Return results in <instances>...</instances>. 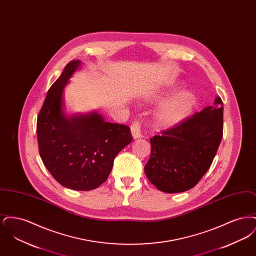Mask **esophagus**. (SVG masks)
Wrapping results in <instances>:
<instances>
[{
	"mask_svg": "<svg viewBox=\"0 0 256 256\" xmlns=\"http://www.w3.org/2000/svg\"><path fill=\"white\" fill-rule=\"evenodd\" d=\"M130 132H132V134L134 139H137V138L142 137V134H141V124L139 122V121L135 120V121L132 124V126H130Z\"/></svg>",
	"mask_w": 256,
	"mask_h": 256,
	"instance_id": "1",
	"label": "esophagus"
}]
</instances>
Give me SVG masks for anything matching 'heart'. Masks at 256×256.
I'll return each instance as SVG.
<instances>
[{"label": "heart", "instance_id": "heart-1", "mask_svg": "<svg viewBox=\"0 0 256 256\" xmlns=\"http://www.w3.org/2000/svg\"><path fill=\"white\" fill-rule=\"evenodd\" d=\"M195 95L188 90L180 91L169 98L159 106L156 114V124L162 128H170L182 122L195 106Z\"/></svg>", "mask_w": 256, "mask_h": 256}]
</instances>
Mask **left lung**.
<instances>
[{
  "label": "left lung",
  "instance_id": "obj_1",
  "mask_svg": "<svg viewBox=\"0 0 256 256\" xmlns=\"http://www.w3.org/2000/svg\"><path fill=\"white\" fill-rule=\"evenodd\" d=\"M224 106H207L150 138L148 180L158 190L180 193L196 186L210 168L222 138Z\"/></svg>",
  "mask_w": 256,
  "mask_h": 256
}]
</instances>
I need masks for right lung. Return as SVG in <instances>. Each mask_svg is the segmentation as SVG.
Returning <instances> with one entry per match:
<instances>
[{
  "mask_svg": "<svg viewBox=\"0 0 256 256\" xmlns=\"http://www.w3.org/2000/svg\"><path fill=\"white\" fill-rule=\"evenodd\" d=\"M80 64L70 61L50 86L37 117V141L40 158L58 182L89 191L108 180L116 156L134 138L128 126L104 122L96 112L63 114V89Z\"/></svg>",
  "mask_w": 256,
  "mask_h": 256,
  "instance_id": "1",
  "label": "right lung"
}]
</instances>
